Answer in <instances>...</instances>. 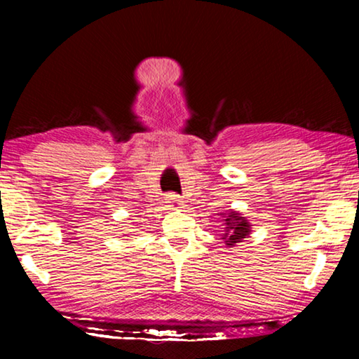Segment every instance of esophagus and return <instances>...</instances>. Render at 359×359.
Returning a JSON list of instances; mask_svg holds the SVG:
<instances>
[{
    "instance_id": "1",
    "label": "esophagus",
    "mask_w": 359,
    "mask_h": 359,
    "mask_svg": "<svg viewBox=\"0 0 359 359\" xmlns=\"http://www.w3.org/2000/svg\"><path fill=\"white\" fill-rule=\"evenodd\" d=\"M165 203L170 209H181V208H183V201H181L178 194H168L165 198Z\"/></svg>"
}]
</instances>
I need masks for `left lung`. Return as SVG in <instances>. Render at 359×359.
Here are the masks:
<instances>
[{"mask_svg":"<svg viewBox=\"0 0 359 359\" xmlns=\"http://www.w3.org/2000/svg\"><path fill=\"white\" fill-rule=\"evenodd\" d=\"M220 215H222V222L225 225L222 240L227 247H235V245L243 242V238H247L252 233V224L237 210L229 209L227 212H220Z\"/></svg>","mask_w":359,"mask_h":359,"instance_id":"obj_1","label":"left lung"}]
</instances>
